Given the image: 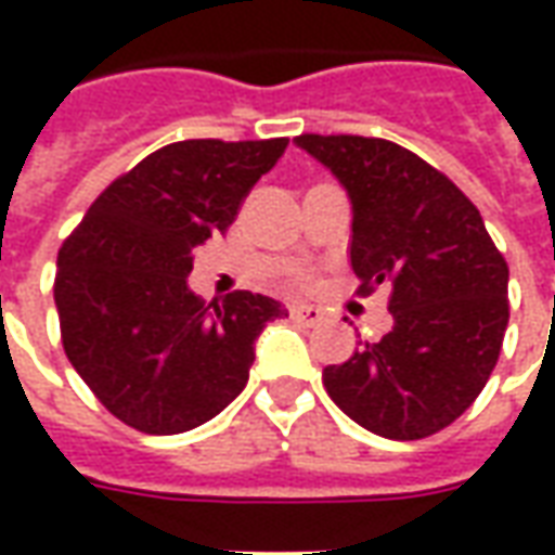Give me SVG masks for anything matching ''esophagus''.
Masks as SVG:
<instances>
[{
    "instance_id": "obj_1",
    "label": "esophagus",
    "mask_w": 555,
    "mask_h": 555,
    "mask_svg": "<svg viewBox=\"0 0 555 555\" xmlns=\"http://www.w3.org/2000/svg\"><path fill=\"white\" fill-rule=\"evenodd\" d=\"M291 318L306 326H318L324 321V312H321L318 306H306V302H300V306H291Z\"/></svg>"
}]
</instances>
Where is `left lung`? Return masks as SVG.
I'll list each match as a JSON object with an SVG mask.
<instances>
[{"instance_id":"left-lung-1","label":"left lung","mask_w":555,"mask_h":555,"mask_svg":"<svg viewBox=\"0 0 555 555\" xmlns=\"http://www.w3.org/2000/svg\"><path fill=\"white\" fill-rule=\"evenodd\" d=\"M294 142L348 193L350 267L362 294L392 288V330L326 365V392L377 437H430L476 401L500 360L508 264L478 207L408 147L318 133Z\"/></svg>"}]
</instances>
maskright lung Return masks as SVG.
<instances>
[{
	"instance_id": "1",
	"label": "right lung",
	"mask_w": 555,
	"mask_h": 555,
	"mask_svg": "<svg viewBox=\"0 0 555 555\" xmlns=\"http://www.w3.org/2000/svg\"><path fill=\"white\" fill-rule=\"evenodd\" d=\"M288 139H186L103 190L59 249L55 309L70 365L103 408L145 434H181L229 408L249 380L255 338L285 306L234 291L198 300L193 249L225 234Z\"/></svg>"
}]
</instances>
